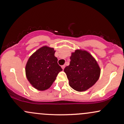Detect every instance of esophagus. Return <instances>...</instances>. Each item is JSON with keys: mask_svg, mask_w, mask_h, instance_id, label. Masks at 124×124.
Segmentation results:
<instances>
[{"mask_svg": "<svg viewBox=\"0 0 124 124\" xmlns=\"http://www.w3.org/2000/svg\"><path fill=\"white\" fill-rule=\"evenodd\" d=\"M65 65H62V66H61V68H62V69H64V68H65Z\"/></svg>", "mask_w": 124, "mask_h": 124, "instance_id": "obj_1", "label": "esophagus"}]
</instances>
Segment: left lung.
<instances>
[{
    "mask_svg": "<svg viewBox=\"0 0 124 124\" xmlns=\"http://www.w3.org/2000/svg\"><path fill=\"white\" fill-rule=\"evenodd\" d=\"M70 59L69 65L64 69L69 86L78 92L87 90L99 80L101 72L99 64L85 50L76 49Z\"/></svg>",
    "mask_w": 124,
    "mask_h": 124,
    "instance_id": "left-lung-1",
    "label": "left lung"
}]
</instances>
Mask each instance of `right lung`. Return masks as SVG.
<instances>
[{"label":"right lung","mask_w":124,"mask_h":124,"mask_svg":"<svg viewBox=\"0 0 124 124\" xmlns=\"http://www.w3.org/2000/svg\"><path fill=\"white\" fill-rule=\"evenodd\" d=\"M53 48L44 46L31 55L25 65V75L34 87L40 91L49 89L62 70L58 64Z\"/></svg>","instance_id":"add662e5"}]
</instances>
